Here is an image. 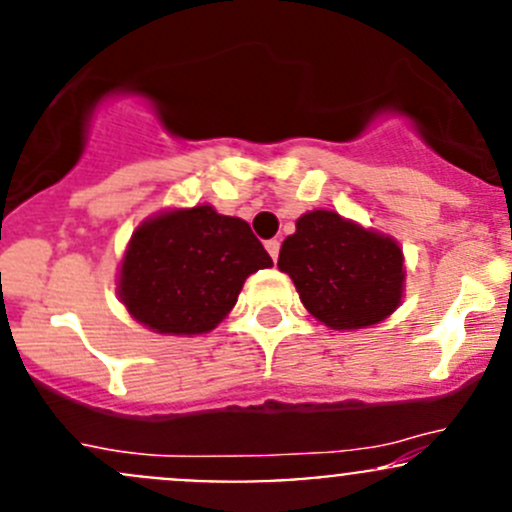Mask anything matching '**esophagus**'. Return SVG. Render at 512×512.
Returning <instances> with one entry per match:
<instances>
[{
  "instance_id": "1",
  "label": "esophagus",
  "mask_w": 512,
  "mask_h": 512,
  "mask_svg": "<svg viewBox=\"0 0 512 512\" xmlns=\"http://www.w3.org/2000/svg\"><path fill=\"white\" fill-rule=\"evenodd\" d=\"M265 247H267V252H270L272 260L277 262V257H280V240H267Z\"/></svg>"
}]
</instances>
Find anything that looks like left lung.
Wrapping results in <instances>:
<instances>
[{
	"label": "left lung",
	"instance_id": "obj_1",
	"mask_svg": "<svg viewBox=\"0 0 512 512\" xmlns=\"http://www.w3.org/2000/svg\"><path fill=\"white\" fill-rule=\"evenodd\" d=\"M277 267L292 277L309 314L332 329L381 322L404 292L401 247L332 210H312L297 220Z\"/></svg>",
	"mask_w": 512,
	"mask_h": 512
}]
</instances>
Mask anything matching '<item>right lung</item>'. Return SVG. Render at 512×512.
<instances>
[{"label": "right lung", "mask_w": 512, "mask_h": 512, "mask_svg": "<svg viewBox=\"0 0 512 512\" xmlns=\"http://www.w3.org/2000/svg\"><path fill=\"white\" fill-rule=\"evenodd\" d=\"M265 267L272 257L245 220L195 205L133 232L118 294L138 322L160 334H203L223 322L247 277Z\"/></svg>", "instance_id": "obj_1"}]
</instances>
